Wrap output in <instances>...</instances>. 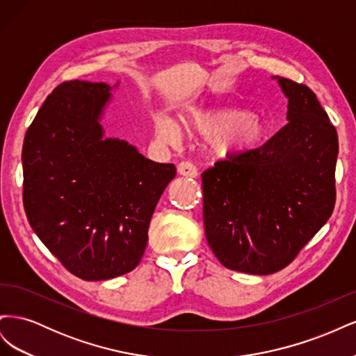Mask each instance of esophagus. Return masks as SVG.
<instances>
[{
	"instance_id": "1",
	"label": "esophagus",
	"mask_w": 356,
	"mask_h": 356,
	"mask_svg": "<svg viewBox=\"0 0 356 356\" xmlns=\"http://www.w3.org/2000/svg\"><path fill=\"white\" fill-rule=\"evenodd\" d=\"M178 174L182 177L196 178L197 177V168L191 163V161H181L178 165Z\"/></svg>"
}]
</instances>
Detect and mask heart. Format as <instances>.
Wrapping results in <instances>:
<instances>
[{"label": "heart", "instance_id": "b5f03b06", "mask_svg": "<svg viewBox=\"0 0 356 356\" xmlns=\"http://www.w3.org/2000/svg\"><path fill=\"white\" fill-rule=\"evenodd\" d=\"M184 127L190 134L211 136V144L220 154L250 149L260 144L267 134L260 117L232 106L197 110L186 118ZM156 134L163 141H175L179 136V127L170 120H159Z\"/></svg>", "mask_w": 356, "mask_h": 356}]
</instances>
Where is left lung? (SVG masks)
Instances as JSON below:
<instances>
[{
    "label": "left lung",
    "instance_id": "left-lung-1",
    "mask_svg": "<svg viewBox=\"0 0 356 356\" xmlns=\"http://www.w3.org/2000/svg\"><path fill=\"white\" fill-rule=\"evenodd\" d=\"M288 123L266 144L202 174L203 224L220 263L251 275L282 270L331 217L337 131L303 83L277 79Z\"/></svg>",
    "mask_w": 356,
    "mask_h": 356
}]
</instances>
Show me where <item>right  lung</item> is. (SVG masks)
<instances>
[{
  "label": "right lung",
  "mask_w": 356,
  "mask_h": 356,
  "mask_svg": "<svg viewBox=\"0 0 356 356\" xmlns=\"http://www.w3.org/2000/svg\"><path fill=\"white\" fill-rule=\"evenodd\" d=\"M111 88L63 81L28 127L24 208L32 230L83 281H105L139 264L156 204L175 178L120 139H104L99 118Z\"/></svg>",
  "instance_id": "1"
}]
</instances>
